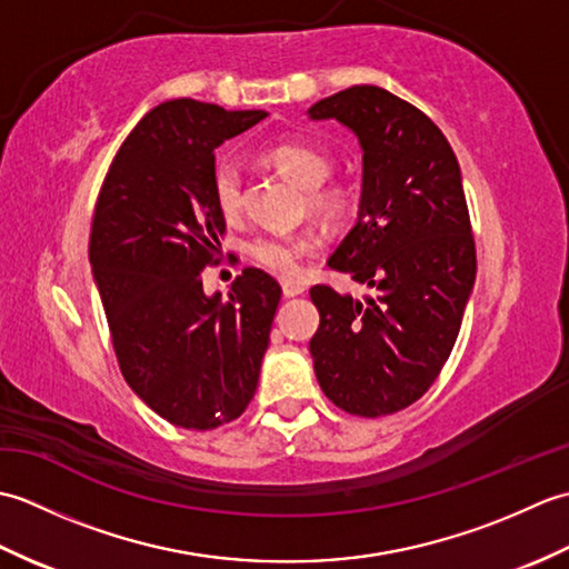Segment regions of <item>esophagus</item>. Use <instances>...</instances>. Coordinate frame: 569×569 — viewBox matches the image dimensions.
Here are the masks:
<instances>
[{"label": "esophagus", "mask_w": 569, "mask_h": 569, "mask_svg": "<svg viewBox=\"0 0 569 569\" xmlns=\"http://www.w3.org/2000/svg\"><path fill=\"white\" fill-rule=\"evenodd\" d=\"M281 288H283V296H286V298H296V296H300V293L306 291L303 283L291 281V278H283V281H281Z\"/></svg>", "instance_id": "esophagus-1"}]
</instances>
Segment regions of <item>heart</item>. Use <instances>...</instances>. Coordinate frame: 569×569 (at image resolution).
Returning <instances> with one entry per match:
<instances>
[{
  "mask_svg": "<svg viewBox=\"0 0 569 569\" xmlns=\"http://www.w3.org/2000/svg\"><path fill=\"white\" fill-rule=\"evenodd\" d=\"M263 161L278 176L291 180L300 190H310L308 202L318 214L337 220L349 208V192L342 186H322V180L332 171L330 153L306 141H281L263 151ZM214 202L222 214L232 217L241 210V178L234 166L222 163L214 171ZM316 239L300 237H259L251 241V257L273 273L293 276L300 261L316 253Z\"/></svg>",
  "mask_w": 569,
  "mask_h": 569,
  "instance_id": "1",
  "label": "heart"
}]
</instances>
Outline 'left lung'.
<instances>
[{
  "label": "left lung",
  "mask_w": 569,
  "mask_h": 569,
  "mask_svg": "<svg viewBox=\"0 0 569 569\" xmlns=\"http://www.w3.org/2000/svg\"><path fill=\"white\" fill-rule=\"evenodd\" d=\"M361 147L357 224L328 266L373 288L355 298L312 286V367L330 401L361 418L408 408L450 357L475 288L477 251L457 156L413 104L377 84L316 102Z\"/></svg>",
  "instance_id": "obj_1"
}]
</instances>
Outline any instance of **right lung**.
<instances>
[{
    "label": "right lung",
    "instance_id": "right-lung-1",
    "mask_svg": "<svg viewBox=\"0 0 569 569\" xmlns=\"http://www.w3.org/2000/svg\"><path fill=\"white\" fill-rule=\"evenodd\" d=\"M188 98L141 119L107 173L90 263L127 383L161 418L212 430L239 418L259 383L281 286L261 269L227 300L202 291L224 214L214 202V149L259 124Z\"/></svg>",
    "mask_w": 569,
    "mask_h": 569
}]
</instances>
